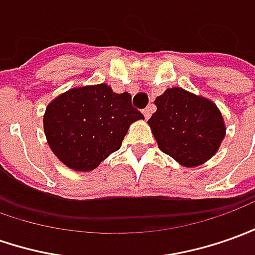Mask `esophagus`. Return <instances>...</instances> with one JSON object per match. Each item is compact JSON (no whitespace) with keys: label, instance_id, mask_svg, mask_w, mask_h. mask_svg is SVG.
<instances>
[{"label":"esophagus","instance_id":"obj_1","mask_svg":"<svg viewBox=\"0 0 255 255\" xmlns=\"http://www.w3.org/2000/svg\"><path fill=\"white\" fill-rule=\"evenodd\" d=\"M142 113H143V116H145V119L148 120L150 116H152V113H153V106L149 105L146 109H143V110H142Z\"/></svg>","mask_w":255,"mask_h":255}]
</instances>
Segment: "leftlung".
Instances as JSON below:
<instances>
[{
    "mask_svg": "<svg viewBox=\"0 0 255 255\" xmlns=\"http://www.w3.org/2000/svg\"><path fill=\"white\" fill-rule=\"evenodd\" d=\"M155 105L156 112L148 124L163 153L194 167L218 152L226 128L214 102L183 88H171L157 96Z\"/></svg>",
    "mask_w": 255,
    "mask_h": 255,
    "instance_id": "obj_1",
    "label": "left lung"
}]
</instances>
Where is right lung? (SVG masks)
Instances as JSON below:
<instances>
[{"label": "right lung", "instance_id": "right-lung-1", "mask_svg": "<svg viewBox=\"0 0 255 255\" xmlns=\"http://www.w3.org/2000/svg\"><path fill=\"white\" fill-rule=\"evenodd\" d=\"M143 119L131 95L106 84L74 88L47 106L43 126L54 155L69 169L91 171L120 149L129 126Z\"/></svg>", "mask_w": 255, "mask_h": 255}]
</instances>
